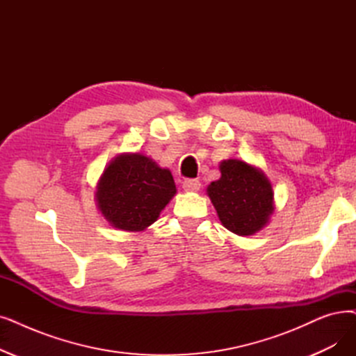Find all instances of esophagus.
I'll return each instance as SVG.
<instances>
[{"label":"esophagus","instance_id":"34e87169","mask_svg":"<svg viewBox=\"0 0 356 356\" xmlns=\"http://www.w3.org/2000/svg\"><path fill=\"white\" fill-rule=\"evenodd\" d=\"M183 189L188 191V192H197L200 189V181L196 179H186L183 181Z\"/></svg>","mask_w":356,"mask_h":356}]
</instances>
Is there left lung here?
Listing matches in <instances>:
<instances>
[{
    "label": "left lung",
    "instance_id": "left-lung-1",
    "mask_svg": "<svg viewBox=\"0 0 356 356\" xmlns=\"http://www.w3.org/2000/svg\"><path fill=\"white\" fill-rule=\"evenodd\" d=\"M221 179L208 186L220 221L237 236H252L264 228L273 211V192L266 176L241 160H227Z\"/></svg>",
    "mask_w": 356,
    "mask_h": 356
}]
</instances>
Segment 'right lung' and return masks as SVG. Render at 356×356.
Masks as SVG:
<instances>
[{
  "label": "right lung",
  "mask_w": 356,
  "mask_h": 356,
  "mask_svg": "<svg viewBox=\"0 0 356 356\" xmlns=\"http://www.w3.org/2000/svg\"><path fill=\"white\" fill-rule=\"evenodd\" d=\"M175 193L176 184L167 168L141 154H127L107 165L96 197L102 213L113 227L143 231L157 221Z\"/></svg>",
  "instance_id": "add662e5"
}]
</instances>
